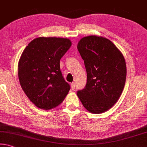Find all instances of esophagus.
I'll list each match as a JSON object with an SVG mask.
<instances>
[{
	"label": "esophagus",
	"instance_id": "esophagus-1",
	"mask_svg": "<svg viewBox=\"0 0 147 147\" xmlns=\"http://www.w3.org/2000/svg\"><path fill=\"white\" fill-rule=\"evenodd\" d=\"M71 89L72 90H74V88H75V83L74 82H73L71 84Z\"/></svg>",
	"mask_w": 147,
	"mask_h": 147
}]
</instances>
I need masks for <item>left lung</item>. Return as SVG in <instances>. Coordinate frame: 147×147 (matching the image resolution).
<instances>
[{
    "mask_svg": "<svg viewBox=\"0 0 147 147\" xmlns=\"http://www.w3.org/2000/svg\"><path fill=\"white\" fill-rule=\"evenodd\" d=\"M77 48L87 72V83L77 95L90 113H103L117 102L124 89L125 59L115 44L102 36L84 37Z\"/></svg>",
    "mask_w": 147,
    "mask_h": 147,
    "instance_id": "left-lung-1",
    "label": "left lung"
}]
</instances>
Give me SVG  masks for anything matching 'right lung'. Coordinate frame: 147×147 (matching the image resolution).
Segmentation results:
<instances>
[{"mask_svg":"<svg viewBox=\"0 0 147 147\" xmlns=\"http://www.w3.org/2000/svg\"><path fill=\"white\" fill-rule=\"evenodd\" d=\"M71 44L68 38L38 37L23 50L18 63L20 83L38 108H55L69 93L71 87L63 77L59 62Z\"/></svg>","mask_w":147,"mask_h":147,"instance_id":"right-lung-1","label":"right lung"}]
</instances>
